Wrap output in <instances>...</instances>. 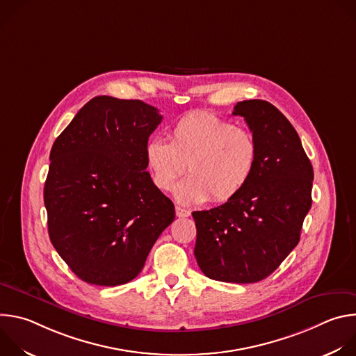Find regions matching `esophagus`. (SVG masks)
Instances as JSON below:
<instances>
[{
    "mask_svg": "<svg viewBox=\"0 0 356 356\" xmlns=\"http://www.w3.org/2000/svg\"><path fill=\"white\" fill-rule=\"evenodd\" d=\"M176 216L179 218H184V217H188L190 216V211L186 210V209H181V207H176Z\"/></svg>",
    "mask_w": 356,
    "mask_h": 356,
    "instance_id": "esophagus-1",
    "label": "esophagus"
}]
</instances>
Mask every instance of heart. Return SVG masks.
<instances>
[{
    "instance_id": "b5f03b06",
    "label": "heart",
    "mask_w": 356,
    "mask_h": 356,
    "mask_svg": "<svg viewBox=\"0 0 356 356\" xmlns=\"http://www.w3.org/2000/svg\"><path fill=\"white\" fill-rule=\"evenodd\" d=\"M169 140L152 138L145 145V166L161 191L176 188L181 204H201L210 198L222 204L238 195L257 169L259 147L253 134L204 111L181 117Z\"/></svg>"
}]
</instances>
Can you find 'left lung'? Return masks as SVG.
Listing matches in <instances>:
<instances>
[{"mask_svg":"<svg viewBox=\"0 0 356 356\" xmlns=\"http://www.w3.org/2000/svg\"><path fill=\"white\" fill-rule=\"evenodd\" d=\"M257 138L259 158L243 190L225 204L194 211V255L207 277L257 283L273 273L300 241L312 209L314 172L289 120L264 99L234 107Z\"/></svg>","mask_w":356,"mask_h":356,"instance_id":"1","label":"left lung"}]
</instances>
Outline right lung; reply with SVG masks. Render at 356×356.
Returning a JSON list of instances; mask_svg holds the SVG:
<instances>
[{
  "label": "right lung",
  "instance_id": "1",
  "mask_svg": "<svg viewBox=\"0 0 356 356\" xmlns=\"http://www.w3.org/2000/svg\"><path fill=\"white\" fill-rule=\"evenodd\" d=\"M162 122L140 99L98 95L50 150L43 200L49 238L83 282L135 279L175 220V206L150 179L145 145Z\"/></svg>",
  "mask_w": 356,
  "mask_h": 356
}]
</instances>
